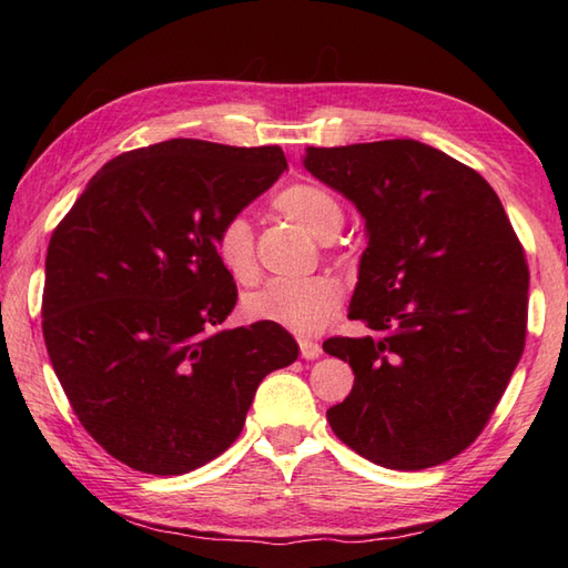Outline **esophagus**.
I'll return each mask as SVG.
<instances>
[{
	"label": "esophagus",
	"instance_id": "1",
	"mask_svg": "<svg viewBox=\"0 0 568 568\" xmlns=\"http://www.w3.org/2000/svg\"><path fill=\"white\" fill-rule=\"evenodd\" d=\"M300 344V354H303V358L312 361V358H320L322 354V346L317 342H310V339H297Z\"/></svg>",
	"mask_w": 568,
	"mask_h": 568
}]
</instances>
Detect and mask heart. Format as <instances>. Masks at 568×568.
<instances>
[{
  "mask_svg": "<svg viewBox=\"0 0 568 568\" xmlns=\"http://www.w3.org/2000/svg\"><path fill=\"white\" fill-rule=\"evenodd\" d=\"M273 207L320 241H332L344 224L342 202L317 183H295L281 190ZM212 248L216 261L236 283H251L256 277V248H253L251 222L244 214L229 216L216 226ZM339 303V281L332 275H315L307 281L265 283L246 295L244 312L253 322L277 324L297 334H315L334 317Z\"/></svg>",
  "mask_w": 568,
  "mask_h": 568,
  "instance_id": "1",
  "label": "heart"
}]
</instances>
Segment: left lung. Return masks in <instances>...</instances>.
Wrapping results in <instances>:
<instances>
[{
	"mask_svg": "<svg viewBox=\"0 0 568 568\" xmlns=\"http://www.w3.org/2000/svg\"><path fill=\"white\" fill-rule=\"evenodd\" d=\"M305 168L356 204L368 232L348 320L373 336L322 344L356 376L329 425L385 468L449 462L484 432L523 356L520 239L496 190L427 143L310 146Z\"/></svg>",
	"mask_w": 568,
	"mask_h": 568,
	"instance_id": "1",
	"label": "left lung"
}]
</instances>
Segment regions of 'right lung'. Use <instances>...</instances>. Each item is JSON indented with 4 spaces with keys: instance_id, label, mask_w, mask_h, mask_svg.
<instances>
[{
    "instance_id": "add662e5",
    "label": "right lung",
    "mask_w": 568,
    "mask_h": 568,
    "mask_svg": "<svg viewBox=\"0 0 568 568\" xmlns=\"http://www.w3.org/2000/svg\"><path fill=\"white\" fill-rule=\"evenodd\" d=\"M285 168L281 146L161 141L102 165L55 226L45 348L72 413L122 464L180 476L212 462L258 383L297 358L277 324L212 332L236 305L216 226Z\"/></svg>"
}]
</instances>
